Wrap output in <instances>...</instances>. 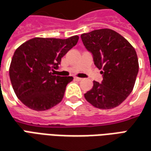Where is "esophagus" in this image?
I'll return each instance as SVG.
<instances>
[{
  "label": "esophagus",
  "mask_w": 151,
  "mask_h": 151,
  "mask_svg": "<svg viewBox=\"0 0 151 151\" xmlns=\"http://www.w3.org/2000/svg\"><path fill=\"white\" fill-rule=\"evenodd\" d=\"M74 79H75L76 81H82V80H83V78H78V77H75Z\"/></svg>",
  "instance_id": "34e87169"
}]
</instances>
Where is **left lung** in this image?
<instances>
[{
  "label": "left lung",
  "mask_w": 151,
  "mask_h": 151,
  "mask_svg": "<svg viewBox=\"0 0 151 151\" xmlns=\"http://www.w3.org/2000/svg\"><path fill=\"white\" fill-rule=\"evenodd\" d=\"M81 38L103 76L101 83L94 81L85 99L98 109L119 106L134 87L139 70L136 50L123 36L109 28L83 33Z\"/></svg>",
  "instance_id": "8db88e82"
}]
</instances>
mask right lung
Masks as SVG:
<instances>
[{
  "label": "right lung",
  "mask_w": 151,
  "mask_h": 151,
  "mask_svg": "<svg viewBox=\"0 0 151 151\" xmlns=\"http://www.w3.org/2000/svg\"><path fill=\"white\" fill-rule=\"evenodd\" d=\"M78 36L67 39L34 37L14 53L9 78L14 93L28 108L43 111L59 104L73 77L54 75L61 58L75 46Z\"/></svg>",
  "instance_id": "obj_1"
}]
</instances>
